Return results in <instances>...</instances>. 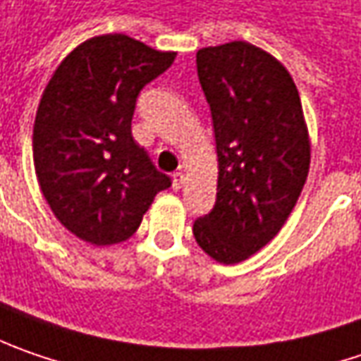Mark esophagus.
Listing matches in <instances>:
<instances>
[{
  "label": "esophagus",
  "mask_w": 361,
  "mask_h": 361,
  "mask_svg": "<svg viewBox=\"0 0 361 361\" xmlns=\"http://www.w3.org/2000/svg\"><path fill=\"white\" fill-rule=\"evenodd\" d=\"M171 180H173V188L180 190L181 185H183V181H185V176H183L181 171H176V173L171 176Z\"/></svg>",
  "instance_id": "34e87169"
}]
</instances>
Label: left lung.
Wrapping results in <instances>:
<instances>
[{
  "mask_svg": "<svg viewBox=\"0 0 361 361\" xmlns=\"http://www.w3.org/2000/svg\"><path fill=\"white\" fill-rule=\"evenodd\" d=\"M197 78L210 104L216 204L194 222L200 248L243 262L276 236L305 185L311 161L303 106L287 68L248 42L202 48Z\"/></svg>",
  "mask_w": 361,
  "mask_h": 361,
  "instance_id": "left-lung-1",
  "label": "left lung"
}]
</instances>
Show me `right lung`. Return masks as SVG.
I'll return each instance as SVG.
<instances>
[{
	"mask_svg": "<svg viewBox=\"0 0 361 361\" xmlns=\"http://www.w3.org/2000/svg\"><path fill=\"white\" fill-rule=\"evenodd\" d=\"M176 52L125 34L82 42L52 74L34 123V167L54 216L80 240L109 246L139 228L153 197L171 185L131 133L141 88Z\"/></svg>",
	"mask_w": 361,
	"mask_h": 361,
	"instance_id": "right-lung-1",
	"label": "right lung"
}]
</instances>
